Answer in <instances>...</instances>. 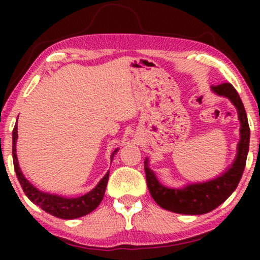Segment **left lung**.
Returning <instances> with one entry per match:
<instances>
[{
  "mask_svg": "<svg viewBox=\"0 0 260 260\" xmlns=\"http://www.w3.org/2000/svg\"><path fill=\"white\" fill-rule=\"evenodd\" d=\"M211 90L220 97L230 99L238 111L240 140L237 145L236 158L225 172L214 179L205 182L188 183L181 188H170L159 182L154 170L149 168V158H145L144 170L149 191L156 204L167 211L187 215L206 214L230 198L243 176L250 148V126L243 102L230 83L211 86Z\"/></svg>",
  "mask_w": 260,
  "mask_h": 260,
  "instance_id": "obj_1",
  "label": "left lung"
}]
</instances>
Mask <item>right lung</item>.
Returning a JSON list of instances; mask_svg holds the SVG:
<instances>
[{"mask_svg":"<svg viewBox=\"0 0 260 260\" xmlns=\"http://www.w3.org/2000/svg\"><path fill=\"white\" fill-rule=\"evenodd\" d=\"M16 141H17V123H15L13 130V162H14V169H15L16 176L19 179V182L22 187L24 194L27 198L37 205L45 212L49 213L53 216H56L59 219H77L80 216H84L94 211L101 204L103 198H104L106 184H108L109 174L108 172L104 175V177L99 181L97 186L93 189L88 191L85 195L78 198H66L62 195L58 194H51L46 193V191L39 190L37 187H34L29 181H28L24 175L21 172L19 162H17V155H16ZM118 151V148L112 152L111 155V162L115 155Z\"/></svg>","mask_w":260,"mask_h":260,"instance_id":"1","label":"right lung"}]
</instances>
